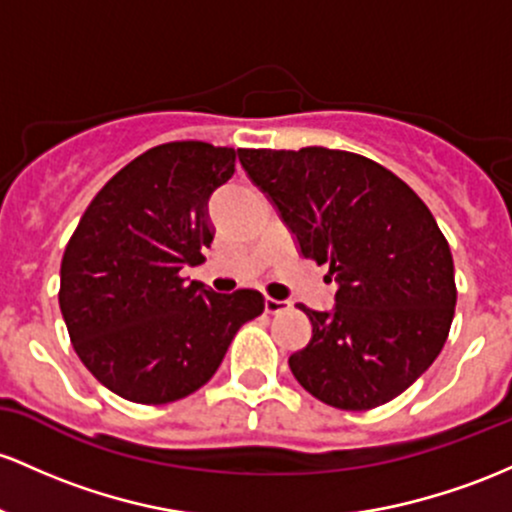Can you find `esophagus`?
Instances as JSON below:
<instances>
[{"label":"esophagus","instance_id":"34e87169","mask_svg":"<svg viewBox=\"0 0 512 512\" xmlns=\"http://www.w3.org/2000/svg\"><path fill=\"white\" fill-rule=\"evenodd\" d=\"M291 303L289 301H279V299H265V311L267 313H282V311H286V308H289Z\"/></svg>","mask_w":512,"mask_h":512}]
</instances>
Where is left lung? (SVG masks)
<instances>
[{"label":"left lung","mask_w":512,"mask_h":512,"mask_svg":"<svg viewBox=\"0 0 512 512\" xmlns=\"http://www.w3.org/2000/svg\"><path fill=\"white\" fill-rule=\"evenodd\" d=\"M303 257L328 265L335 306L311 311L296 381L342 411L384 406L445 347L457 286L449 245L403 179L347 150H240Z\"/></svg>","instance_id":"1"}]
</instances>
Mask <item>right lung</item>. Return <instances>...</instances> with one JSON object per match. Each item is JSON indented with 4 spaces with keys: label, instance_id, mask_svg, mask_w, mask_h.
I'll use <instances>...</instances> for the list:
<instances>
[{
    "label": "right lung",
    "instance_id": "right-lung-1",
    "mask_svg": "<svg viewBox=\"0 0 512 512\" xmlns=\"http://www.w3.org/2000/svg\"><path fill=\"white\" fill-rule=\"evenodd\" d=\"M235 157L201 140L150 148L101 187L65 247L58 299L72 347L126 401L162 406L201 389L265 311L260 291L216 294L179 274L204 262L209 199Z\"/></svg>",
    "mask_w": 512,
    "mask_h": 512
}]
</instances>
